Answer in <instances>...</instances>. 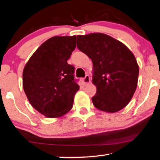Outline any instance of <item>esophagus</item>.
<instances>
[{"mask_svg":"<svg viewBox=\"0 0 160 160\" xmlns=\"http://www.w3.org/2000/svg\"><path fill=\"white\" fill-rule=\"evenodd\" d=\"M91 82V80H90V77L88 75H87L85 77V78H83V82L85 85H88V84H90Z\"/></svg>","mask_w":160,"mask_h":160,"instance_id":"esophagus-1","label":"esophagus"}]
</instances>
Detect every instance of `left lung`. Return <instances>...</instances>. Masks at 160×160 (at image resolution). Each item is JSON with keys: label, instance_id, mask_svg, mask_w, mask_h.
Returning a JSON list of instances; mask_svg holds the SVG:
<instances>
[{"label": "left lung", "instance_id": "left-lung-1", "mask_svg": "<svg viewBox=\"0 0 160 160\" xmlns=\"http://www.w3.org/2000/svg\"><path fill=\"white\" fill-rule=\"evenodd\" d=\"M77 47L92 61V82L97 92L92 100L97 109L115 113L128 104L135 92L139 67L131 50L103 33L78 35Z\"/></svg>", "mask_w": 160, "mask_h": 160}]
</instances>
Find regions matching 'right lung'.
<instances>
[{"mask_svg": "<svg viewBox=\"0 0 160 160\" xmlns=\"http://www.w3.org/2000/svg\"><path fill=\"white\" fill-rule=\"evenodd\" d=\"M75 47L76 36L53 37L37 48L24 68L26 96L46 117H61L72 109L80 86L74 80V67L67 61Z\"/></svg>", "mask_w": 160, "mask_h": 160, "instance_id": "1", "label": "right lung"}]
</instances>
